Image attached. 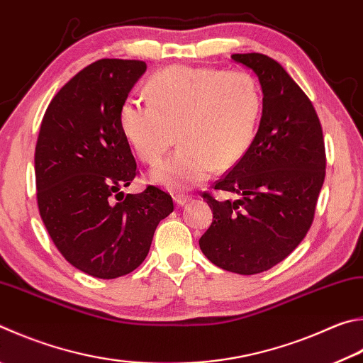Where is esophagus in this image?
<instances>
[{
    "label": "esophagus",
    "instance_id": "1",
    "mask_svg": "<svg viewBox=\"0 0 363 363\" xmlns=\"http://www.w3.org/2000/svg\"><path fill=\"white\" fill-rule=\"evenodd\" d=\"M189 200H190L189 195H176L174 196V201L177 206H184V204H186Z\"/></svg>",
    "mask_w": 363,
    "mask_h": 363
}]
</instances>
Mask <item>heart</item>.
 Instances as JSON below:
<instances>
[{"label":"heart","mask_w":363,"mask_h":363,"mask_svg":"<svg viewBox=\"0 0 363 363\" xmlns=\"http://www.w3.org/2000/svg\"><path fill=\"white\" fill-rule=\"evenodd\" d=\"M149 104L127 101L118 111L123 136L140 159L159 163L176 141L177 152L149 173V181L173 192L225 171L252 144L263 96L246 71L168 67L149 79Z\"/></svg>","instance_id":"b5f03b06"}]
</instances>
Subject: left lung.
Returning a JSON list of instances; mask_svg holds the SVG:
<instances>
[{
    "mask_svg": "<svg viewBox=\"0 0 363 363\" xmlns=\"http://www.w3.org/2000/svg\"><path fill=\"white\" fill-rule=\"evenodd\" d=\"M263 91L259 130L247 152L214 184L235 200L203 192L213 223L200 249L222 269L257 274L278 265L305 238L325 177V146L309 98L263 54H233Z\"/></svg>",
    "mask_w": 363,
    "mask_h": 363,
    "instance_id": "left-lung-1",
    "label": "left lung"
}]
</instances>
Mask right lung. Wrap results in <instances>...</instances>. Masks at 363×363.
<instances>
[{"label": "right lung", "mask_w": 363, "mask_h": 363, "mask_svg": "<svg viewBox=\"0 0 363 363\" xmlns=\"http://www.w3.org/2000/svg\"><path fill=\"white\" fill-rule=\"evenodd\" d=\"M146 68L118 58L89 65L54 96L39 130V214L65 259L94 278L114 279L140 267L159 222L174 209L171 195L155 186L118 192L138 174L118 111ZM114 194L123 196L117 203Z\"/></svg>", "instance_id": "right-lung-1"}]
</instances>
